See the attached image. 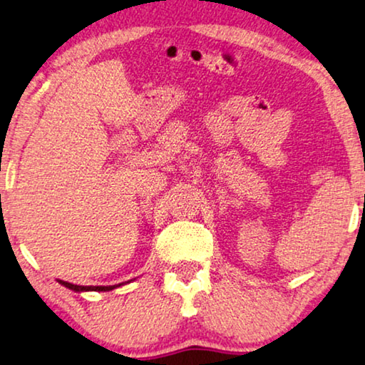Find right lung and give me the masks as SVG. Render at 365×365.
<instances>
[{
  "label": "right lung",
  "mask_w": 365,
  "mask_h": 365,
  "mask_svg": "<svg viewBox=\"0 0 365 365\" xmlns=\"http://www.w3.org/2000/svg\"><path fill=\"white\" fill-rule=\"evenodd\" d=\"M61 285H65L66 289L70 290H75V292H91V290H95V292H108V290H113L116 287H120L121 284L118 285H108V287H103V285H75V284H70V282H65V280H58Z\"/></svg>",
  "instance_id": "add662e5"
}]
</instances>
